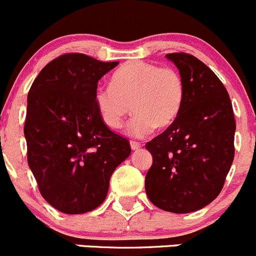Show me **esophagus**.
Instances as JSON below:
<instances>
[{
	"label": "esophagus",
	"mask_w": 256,
	"mask_h": 256,
	"mask_svg": "<svg viewBox=\"0 0 256 256\" xmlns=\"http://www.w3.org/2000/svg\"><path fill=\"white\" fill-rule=\"evenodd\" d=\"M130 144H131V148H132L134 150H138L140 147H141V144H140V142H137V141H130Z\"/></svg>",
	"instance_id": "obj_1"
}]
</instances>
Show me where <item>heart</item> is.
I'll return each mask as SVG.
<instances>
[{"label":"heart","mask_w":256,"mask_h":256,"mask_svg":"<svg viewBox=\"0 0 256 256\" xmlns=\"http://www.w3.org/2000/svg\"><path fill=\"white\" fill-rule=\"evenodd\" d=\"M185 99L184 80L170 67L134 61L112 74V84L100 86L96 104L108 128L119 130L126 118L135 115L128 124L131 136L144 137L176 121Z\"/></svg>","instance_id":"b5f03b06"}]
</instances>
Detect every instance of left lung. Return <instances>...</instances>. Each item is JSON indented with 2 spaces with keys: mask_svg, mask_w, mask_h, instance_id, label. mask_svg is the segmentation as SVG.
<instances>
[{
  "mask_svg": "<svg viewBox=\"0 0 256 256\" xmlns=\"http://www.w3.org/2000/svg\"><path fill=\"white\" fill-rule=\"evenodd\" d=\"M166 58L184 80L185 99L176 121L146 144L153 163L144 188L154 206L188 214L220 195L234 160L236 120L227 90L210 67L186 52Z\"/></svg>",
  "mask_w": 256,
  "mask_h": 256,
  "instance_id": "1",
  "label": "left lung"
}]
</instances>
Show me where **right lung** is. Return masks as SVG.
Here are the masks:
<instances>
[{"label": "right lung", "instance_id": "1", "mask_svg": "<svg viewBox=\"0 0 256 256\" xmlns=\"http://www.w3.org/2000/svg\"><path fill=\"white\" fill-rule=\"evenodd\" d=\"M118 64L64 54L29 90L24 124L29 168L42 198L64 214L100 205L112 172L131 153L128 140L108 128L96 104L98 80Z\"/></svg>", "mask_w": 256, "mask_h": 256}]
</instances>
